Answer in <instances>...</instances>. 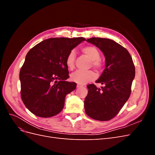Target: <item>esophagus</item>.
<instances>
[{
    "label": "esophagus",
    "mask_w": 155,
    "mask_h": 155,
    "mask_svg": "<svg viewBox=\"0 0 155 155\" xmlns=\"http://www.w3.org/2000/svg\"><path fill=\"white\" fill-rule=\"evenodd\" d=\"M83 87V85H79V84H78V85H77V87H78V88H80V87Z\"/></svg>",
    "instance_id": "34e87169"
}]
</instances>
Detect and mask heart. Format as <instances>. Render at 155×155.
<instances>
[{
	"mask_svg": "<svg viewBox=\"0 0 155 155\" xmlns=\"http://www.w3.org/2000/svg\"><path fill=\"white\" fill-rule=\"evenodd\" d=\"M82 52L92 60V66L97 70H101L104 67V64L100 60V52L99 50L94 46H87L81 49ZM75 58L76 54L74 51H71L67 55L66 64L67 67L72 70L75 66ZM96 78V74L92 70L88 71H82L77 70L76 72L71 74L70 79L75 83L79 85H84L87 83L94 80Z\"/></svg>",
	"mask_w": 155,
	"mask_h": 155,
	"instance_id": "1",
	"label": "heart"
}]
</instances>
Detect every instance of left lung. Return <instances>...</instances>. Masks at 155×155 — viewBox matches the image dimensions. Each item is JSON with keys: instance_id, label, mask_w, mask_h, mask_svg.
Segmentation results:
<instances>
[{"instance_id": "obj_1", "label": "left lung", "mask_w": 155, "mask_h": 155, "mask_svg": "<svg viewBox=\"0 0 155 155\" xmlns=\"http://www.w3.org/2000/svg\"><path fill=\"white\" fill-rule=\"evenodd\" d=\"M88 43L99 48L105 57V68L96 83L104 84L98 88L87 85L85 100L86 114L91 118L108 121L115 117L128 100L135 76V67L126 48L111 39L92 37Z\"/></svg>"}]
</instances>
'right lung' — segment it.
Masks as SVG:
<instances>
[{
	"label": "right lung",
	"instance_id": "right-lung-1",
	"mask_svg": "<svg viewBox=\"0 0 155 155\" xmlns=\"http://www.w3.org/2000/svg\"><path fill=\"white\" fill-rule=\"evenodd\" d=\"M83 37H55L44 40L28 52L19 78L21 99L31 113L42 118L57 115L65 97L76 88L69 78L67 55Z\"/></svg>",
	"mask_w": 155,
	"mask_h": 155
}]
</instances>
